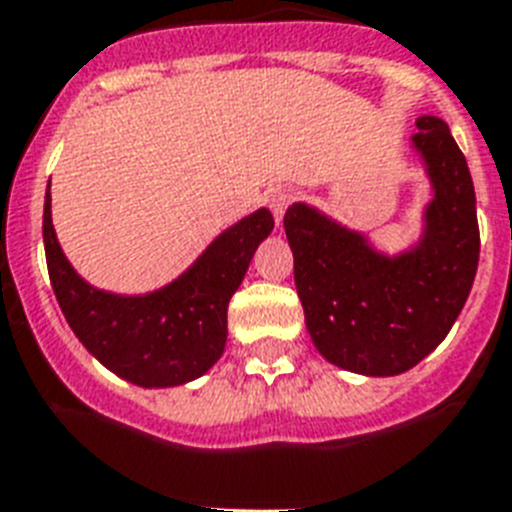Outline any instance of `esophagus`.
I'll list each match as a JSON object with an SVG mask.
<instances>
[{"label": "esophagus", "instance_id": "34e87169", "mask_svg": "<svg viewBox=\"0 0 512 512\" xmlns=\"http://www.w3.org/2000/svg\"><path fill=\"white\" fill-rule=\"evenodd\" d=\"M293 203V193L291 190H278V193L270 195V211L275 216V224H283V216H286V208Z\"/></svg>", "mask_w": 512, "mask_h": 512}]
</instances>
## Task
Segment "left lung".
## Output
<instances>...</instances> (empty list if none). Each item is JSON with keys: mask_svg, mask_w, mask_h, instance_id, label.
I'll return each mask as SVG.
<instances>
[{"mask_svg": "<svg viewBox=\"0 0 512 512\" xmlns=\"http://www.w3.org/2000/svg\"><path fill=\"white\" fill-rule=\"evenodd\" d=\"M412 149L433 198L410 250L386 255L306 203L283 216L311 342L332 366L363 376H397L433 353L477 275V198L464 154L435 115L417 118Z\"/></svg>", "mask_w": 512, "mask_h": 512, "instance_id": "obj_1", "label": "left lung"}]
</instances>
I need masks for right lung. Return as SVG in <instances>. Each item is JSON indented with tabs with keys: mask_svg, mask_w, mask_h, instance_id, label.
I'll use <instances>...</instances> for the list:
<instances>
[{
	"mask_svg": "<svg viewBox=\"0 0 512 512\" xmlns=\"http://www.w3.org/2000/svg\"><path fill=\"white\" fill-rule=\"evenodd\" d=\"M48 190L43 203L48 275L79 342L108 371L144 389H167L203 376L224 353L229 299L260 242L273 231V213L260 208L221 231L167 286L123 296L90 286L71 268L53 229Z\"/></svg>",
	"mask_w": 512,
	"mask_h": 512,
	"instance_id": "1",
	"label": "right lung"
}]
</instances>
